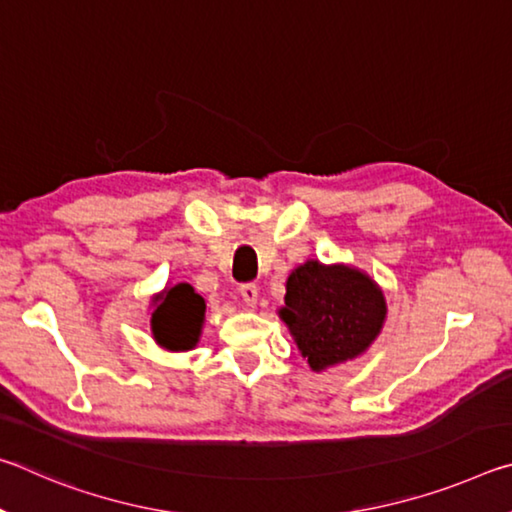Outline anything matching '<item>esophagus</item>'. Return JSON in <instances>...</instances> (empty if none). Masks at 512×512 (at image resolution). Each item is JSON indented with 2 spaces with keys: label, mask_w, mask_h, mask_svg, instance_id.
<instances>
[{
  "label": "esophagus",
  "mask_w": 512,
  "mask_h": 512,
  "mask_svg": "<svg viewBox=\"0 0 512 512\" xmlns=\"http://www.w3.org/2000/svg\"><path fill=\"white\" fill-rule=\"evenodd\" d=\"M241 291V298H244V302L248 307H255L257 300H259V289L257 284H244V287L239 289Z\"/></svg>",
  "instance_id": "obj_1"
}]
</instances>
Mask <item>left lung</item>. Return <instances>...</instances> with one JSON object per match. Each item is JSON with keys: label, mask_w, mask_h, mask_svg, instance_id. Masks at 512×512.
<instances>
[{"label": "left lung", "mask_w": 512, "mask_h": 512, "mask_svg": "<svg viewBox=\"0 0 512 512\" xmlns=\"http://www.w3.org/2000/svg\"><path fill=\"white\" fill-rule=\"evenodd\" d=\"M280 318L309 368L320 372L370 348L384 325L386 300L357 268L309 259L289 275Z\"/></svg>", "instance_id": "1"}]
</instances>
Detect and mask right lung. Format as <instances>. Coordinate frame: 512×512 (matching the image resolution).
<instances>
[{
    "label": "right lung",
    "instance_id": "right-lung-1",
    "mask_svg": "<svg viewBox=\"0 0 512 512\" xmlns=\"http://www.w3.org/2000/svg\"><path fill=\"white\" fill-rule=\"evenodd\" d=\"M151 329L158 345L171 352L192 350L201 336L205 320V300L192 284L180 282L153 298Z\"/></svg>",
    "mask_w": 512,
    "mask_h": 512
}]
</instances>
